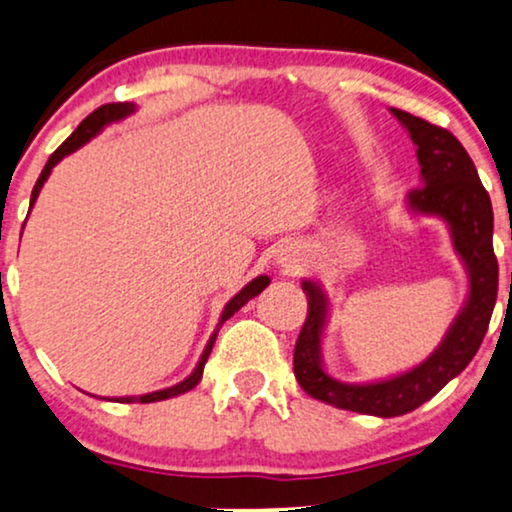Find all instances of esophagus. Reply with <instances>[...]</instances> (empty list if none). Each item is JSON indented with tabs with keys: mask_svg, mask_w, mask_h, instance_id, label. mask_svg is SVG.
Segmentation results:
<instances>
[{
	"mask_svg": "<svg viewBox=\"0 0 512 512\" xmlns=\"http://www.w3.org/2000/svg\"><path fill=\"white\" fill-rule=\"evenodd\" d=\"M300 258H298V251H293V249H284L282 254H279V265H282V268L286 270V272H293V270H298L300 268Z\"/></svg>",
	"mask_w": 512,
	"mask_h": 512,
	"instance_id": "1",
	"label": "esophagus"
}]
</instances>
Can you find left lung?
Wrapping results in <instances>:
<instances>
[{
	"instance_id": "obj_1",
	"label": "left lung",
	"mask_w": 512,
	"mask_h": 512,
	"mask_svg": "<svg viewBox=\"0 0 512 512\" xmlns=\"http://www.w3.org/2000/svg\"><path fill=\"white\" fill-rule=\"evenodd\" d=\"M389 111L408 130L412 144L417 146L422 186L408 193L405 207L415 216H438L447 223L452 247L466 268L468 296L447 328L445 338L419 366L387 380L354 384L328 375L321 354V342H324L321 338H324L331 303L314 279H303L300 286L307 296V319L293 352V373L298 384L312 398L333 408L375 417H398L412 412L436 396L471 363L487 333L496 291H499V265L492 247V200L482 186L471 156L452 132L408 111Z\"/></svg>"
}]
</instances>
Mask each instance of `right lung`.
Wrapping results in <instances>:
<instances>
[{
	"instance_id": "obj_1",
	"label": "right lung",
	"mask_w": 512,
	"mask_h": 512,
	"mask_svg": "<svg viewBox=\"0 0 512 512\" xmlns=\"http://www.w3.org/2000/svg\"><path fill=\"white\" fill-rule=\"evenodd\" d=\"M135 111H137V104H132V102H116V104H104V107L95 109L93 114L83 118V121L79 123V128H76L72 135H69L65 142H62L58 149L53 151V156L48 158V163L44 165V170H41L37 184H34V188H32L30 209L34 207V202H37L41 188H44V184H46V179L51 177L53 167L58 165L62 158L69 156V153H74L76 149H81L83 144H88L90 139H93L95 135H100V132L107 128V125L123 121V118H128L130 114H135ZM268 284H270V277L261 275V277L251 279V282L244 286L240 293H235V296L228 300L226 307H223V312H221L219 324H216V331L212 333V338L207 340V347H205V352H202V356H200L198 366H195L193 373L188 375L184 382L174 384V387L160 389V391H151V394H144V396H123V398H111V401H121V403H135V401H139V403H156V401H165V398H174V396H179V394H186V391H191L193 387H198V382L202 380V370H205V363L209 359V354H212V347H214V342H216V335H219V328L223 326V321L233 317V314L240 310L242 305H247L251 298H256L258 293H261Z\"/></svg>"
}]
</instances>
